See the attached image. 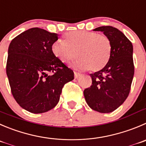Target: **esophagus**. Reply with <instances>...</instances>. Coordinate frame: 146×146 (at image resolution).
<instances>
[{
    "label": "esophagus",
    "instance_id": "esophagus-1",
    "mask_svg": "<svg viewBox=\"0 0 146 146\" xmlns=\"http://www.w3.org/2000/svg\"><path fill=\"white\" fill-rule=\"evenodd\" d=\"M74 78H75V79H77V78H78V77H80V76H81V74L78 73V72H74Z\"/></svg>",
    "mask_w": 146,
    "mask_h": 146
}]
</instances>
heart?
I'll use <instances>...</instances> for the list:
<instances>
[{
  "label": "heart",
  "mask_w": 146,
  "mask_h": 146,
  "mask_svg": "<svg viewBox=\"0 0 146 146\" xmlns=\"http://www.w3.org/2000/svg\"><path fill=\"white\" fill-rule=\"evenodd\" d=\"M110 40L108 36L85 30L73 31L64 36V41L53 43L51 51L63 63L79 58L73 66L80 70L98 72L108 64L111 54Z\"/></svg>",
  "instance_id": "heart-1"
}]
</instances>
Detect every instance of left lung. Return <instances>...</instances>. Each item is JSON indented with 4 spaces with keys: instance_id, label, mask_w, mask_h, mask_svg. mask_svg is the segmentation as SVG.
<instances>
[{
    "instance_id": "obj_1",
    "label": "left lung",
    "mask_w": 146,
    "mask_h": 146,
    "mask_svg": "<svg viewBox=\"0 0 146 146\" xmlns=\"http://www.w3.org/2000/svg\"><path fill=\"white\" fill-rule=\"evenodd\" d=\"M102 31L110 40L111 54L105 67L90 74L92 85L84 90L87 105L102 113H109L127 99L134 75L132 43L122 31L112 26L93 29Z\"/></svg>"
}]
</instances>
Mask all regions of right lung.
<instances>
[{
  "mask_svg": "<svg viewBox=\"0 0 146 146\" xmlns=\"http://www.w3.org/2000/svg\"><path fill=\"white\" fill-rule=\"evenodd\" d=\"M58 34L32 28L13 38L8 51L6 74L13 98L26 110L38 114L54 108L74 72L54 55Z\"/></svg>",
  "mask_w": 146,
  "mask_h": 146,
  "instance_id": "right-lung-1",
  "label": "right lung"
}]
</instances>
